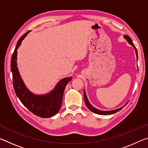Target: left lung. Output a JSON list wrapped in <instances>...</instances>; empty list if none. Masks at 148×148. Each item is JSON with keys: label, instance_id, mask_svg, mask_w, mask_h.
Listing matches in <instances>:
<instances>
[{"label": "left lung", "instance_id": "left-lung-1", "mask_svg": "<svg viewBox=\"0 0 148 148\" xmlns=\"http://www.w3.org/2000/svg\"><path fill=\"white\" fill-rule=\"evenodd\" d=\"M124 38L127 40V41L129 42V44L132 45V46H133L134 49H135V52H136V58H137V60H138V52H137V49L136 48V47H135V46L133 44V42H132L131 38H130V37L129 36H127V35H124L123 36ZM84 101H85V102H86V106H87V108H88L89 110H91V112H94V113L95 114H100V115H109V114H114L116 113V112H117L118 111H119V110H121L122 109V108L123 107H121V108H119L118 109H116V110H110V111H102V110H98L97 108H95V107H93L92 106V105L90 104V102H89L88 99H87V97L86 96V91H85L84 90ZM125 104V105H126Z\"/></svg>", "mask_w": 148, "mask_h": 148}]
</instances>
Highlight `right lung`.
Wrapping results in <instances>:
<instances>
[{
  "instance_id": "obj_1",
  "label": "right lung",
  "mask_w": 148,
  "mask_h": 148,
  "mask_svg": "<svg viewBox=\"0 0 148 148\" xmlns=\"http://www.w3.org/2000/svg\"><path fill=\"white\" fill-rule=\"evenodd\" d=\"M29 32H27L19 39L12 54L10 66L13 86L17 97L29 111L42 118H48L55 116L61 108L65 87L72 79V77L61 79L51 91L45 95L34 94L27 89L17 68V50Z\"/></svg>"
}]
</instances>
